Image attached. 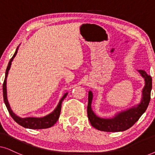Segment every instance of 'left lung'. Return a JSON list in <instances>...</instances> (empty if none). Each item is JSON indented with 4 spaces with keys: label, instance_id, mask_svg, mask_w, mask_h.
<instances>
[{
    "label": "left lung",
    "instance_id": "1",
    "mask_svg": "<svg viewBox=\"0 0 155 155\" xmlns=\"http://www.w3.org/2000/svg\"><path fill=\"white\" fill-rule=\"evenodd\" d=\"M139 73L145 78V85L143 90V97L141 102L137 107L127 109L118 114L112 118H101L96 116L91 108L92 101V93L91 91L88 94L87 116L92 126L97 130L105 132H119L124 131L132 127L140 116L145 113L150 101L152 90V77L148 75L144 70H139Z\"/></svg>",
    "mask_w": 155,
    "mask_h": 155
}]
</instances>
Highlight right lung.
I'll return each instance as SVG.
<instances>
[{"mask_svg":"<svg viewBox=\"0 0 155 155\" xmlns=\"http://www.w3.org/2000/svg\"><path fill=\"white\" fill-rule=\"evenodd\" d=\"M18 46L17 47V49L15 52L13 56L10 58L9 61V63H8L7 69H6L5 71V80H4L3 84V99L4 102H5V104L7 107L8 110V112L11 116V117L13 118L15 121L18 123L19 125L22 126V127L26 128H29V129H44V128H50L54 126V125L56 124L58 120L59 116H60L61 114V104H62V101H63L65 97H66L68 93H65V94L63 95L62 99H61L60 101H59L58 106L55 109V110L52 113H51L48 115L44 116V117L42 118H35V117H28V118H20L18 117V116H16L15 114L13 113V111H12L11 109H10L9 103H8V99H7V92H6V79H7V76L8 74V71H9L10 65H11L12 61L15 58V56H16L17 52H18Z\"/></svg>","mask_w":155,"mask_h":155,"instance_id":"right-lung-1","label":"right lung"}]
</instances>
